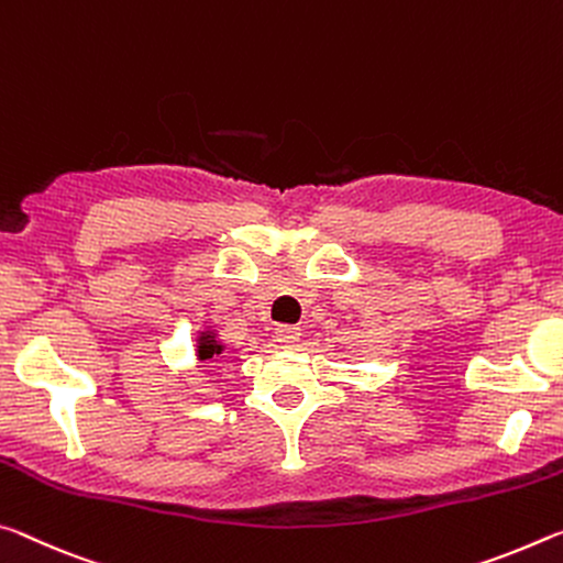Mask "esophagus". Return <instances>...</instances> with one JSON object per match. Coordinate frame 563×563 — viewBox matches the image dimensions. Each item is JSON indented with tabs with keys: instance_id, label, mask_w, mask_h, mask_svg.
Here are the masks:
<instances>
[{
	"instance_id": "obj_1",
	"label": "esophagus",
	"mask_w": 563,
	"mask_h": 563,
	"mask_svg": "<svg viewBox=\"0 0 563 563\" xmlns=\"http://www.w3.org/2000/svg\"><path fill=\"white\" fill-rule=\"evenodd\" d=\"M299 339H301L299 327H279V329H276V342H279L282 346H287V349L297 346Z\"/></svg>"
}]
</instances>
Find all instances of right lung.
Returning <instances> with one entry per match:
<instances>
[{
	"label": "right lung",
	"instance_id": "obj_1",
	"mask_svg": "<svg viewBox=\"0 0 563 563\" xmlns=\"http://www.w3.org/2000/svg\"><path fill=\"white\" fill-rule=\"evenodd\" d=\"M195 354L199 362H219V358L227 354V344L219 339L217 327H205L197 331Z\"/></svg>",
	"mask_w": 563,
	"mask_h": 563
}]
</instances>
